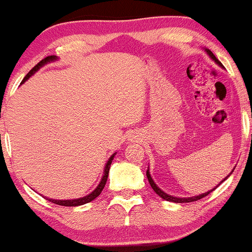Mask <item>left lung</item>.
Segmentation results:
<instances>
[{"label": "left lung", "mask_w": 252, "mask_h": 252, "mask_svg": "<svg viewBox=\"0 0 252 252\" xmlns=\"http://www.w3.org/2000/svg\"><path fill=\"white\" fill-rule=\"evenodd\" d=\"M204 50H205V53L209 55V57L211 58V60H212L213 62H215V63H216L217 65H219L220 67H223V66H222V64L220 63V62L216 58L215 55L212 54V51H211V50H210V49H206V48H205ZM234 168H235V167H234ZM234 168L232 170V172H230V173H229L228 175H227V177H226L225 179H223V180H222L221 182H219L218 186H220V184H222V182L225 181L226 179L228 178L229 175L233 173ZM147 178H148V180H149V184H150V186H151V188L154 189L155 192H156V194H157L158 196H160V197L163 198V199H165V201L173 202V203H189V202H195V201H198V199H201V198H203V197H205V196H208V195L210 194V192L213 191L217 187H218V186H216V187L213 188V189H211V190H209V191H206V192H203V194H199V195H197V196H191V197H177V196H173V195H168V194H166V192L163 191L159 187H158V186L156 185V182L154 181L153 177H151V174H150V170H149V166H148V170H147Z\"/></svg>", "instance_id": "1"}]
</instances>
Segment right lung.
<instances>
[{
	"instance_id": "add662e5",
	"label": "right lung",
	"mask_w": 252,
	"mask_h": 252,
	"mask_svg": "<svg viewBox=\"0 0 252 252\" xmlns=\"http://www.w3.org/2000/svg\"><path fill=\"white\" fill-rule=\"evenodd\" d=\"M58 61V57L55 56V55H53V56H48L44 58V60H42L40 62V63H37V65H35L32 70H31L29 73H27V75L25 78L23 79L22 84H24L26 80H29V79L32 77V75L34 73H36L37 71L40 70L41 67L44 66V65H47L48 63H51V62H56ZM116 154H112L111 156H110V158L108 159V161H106L105 165H104V170H103V175L101 178V181H99V184L97 185V187H96L94 190H93L91 194L86 195L84 196V197H79V198H74V199H54V198H49V197H46V196H43L44 198L48 199V201L54 203V204H57V205H62V206H79V205H84L86 204V203H89L92 202L93 199H95L97 196L101 194L103 188H104V186L106 184V180H108V175H109V171H110V166H111V163L113 160V158H115Z\"/></svg>"
}]
</instances>
